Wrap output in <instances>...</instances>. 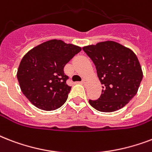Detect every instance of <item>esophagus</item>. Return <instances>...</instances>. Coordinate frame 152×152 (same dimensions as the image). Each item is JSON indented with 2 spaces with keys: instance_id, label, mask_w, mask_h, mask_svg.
<instances>
[{
  "instance_id": "34e87169",
  "label": "esophagus",
  "mask_w": 152,
  "mask_h": 152,
  "mask_svg": "<svg viewBox=\"0 0 152 152\" xmlns=\"http://www.w3.org/2000/svg\"><path fill=\"white\" fill-rule=\"evenodd\" d=\"M81 83H83V84H85V83H87V80H84V79H83V80H82V81H81Z\"/></svg>"
}]
</instances>
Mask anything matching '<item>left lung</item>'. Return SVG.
Listing matches in <instances>:
<instances>
[{
    "label": "left lung",
    "mask_w": 152,
    "mask_h": 152,
    "mask_svg": "<svg viewBox=\"0 0 152 152\" xmlns=\"http://www.w3.org/2000/svg\"><path fill=\"white\" fill-rule=\"evenodd\" d=\"M83 50L95 64L102 91L91 106L101 112L122 108L137 94L143 79L137 55L130 49L113 41L84 46Z\"/></svg>",
    "instance_id": "8db88e82"
}]
</instances>
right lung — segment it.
I'll return each instance as SVG.
<instances>
[{
    "label": "right lung",
    "mask_w": 152,
    "mask_h": 152,
    "mask_svg": "<svg viewBox=\"0 0 152 152\" xmlns=\"http://www.w3.org/2000/svg\"><path fill=\"white\" fill-rule=\"evenodd\" d=\"M81 48L53 39L27 53L20 61L17 79L23 94L34 106L50 111L66 102L71 87L64 72L65 64Z\"/></svg>",
    "instance_id": "1"
}]
</instances>
